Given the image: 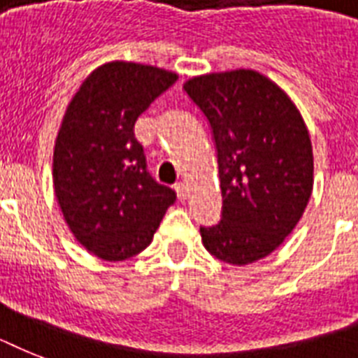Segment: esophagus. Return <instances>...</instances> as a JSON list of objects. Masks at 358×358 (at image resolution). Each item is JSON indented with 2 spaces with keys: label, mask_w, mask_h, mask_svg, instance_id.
<instances>
[{
  "label": "esophagus",
  "mask_w": 358,
  "mask_h": 358,
  "mask_svg": "<svg viewBox=\"0 0 358 358\" xmlns=\"http://www.w3.org/2000/svg\"><path fill=\"white\" fill-rule=\"evenodd\" d=\"M174 189H176L178 201H185V199H187V185H185L184 182H178V184L174 185Z\"/></svg>",
  "instance_id": "1"
}]
</instances>
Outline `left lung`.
Segmentation results:
<instances>
[{
    "label": "left lung",
    "mask_w": 358,
    "mask_h": 358,
    "mask_svg": "<svg viewBox=\"0 0 358 358\" xmlns=\"http://www.w3.org/2000/svg\"><path fill=\"white\" fill-rule=\"evenodd\" d=\"M184 89L213 129L223 195V219L202 227V243L227 264H255L282 245L310 201L308 128L286 91L256 70L195 76Z\"/></svg>",
    "instance_id": "obj_1"
}]
</instances>
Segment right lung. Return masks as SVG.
<instances>
[{
  "instance_id": "1",
  "label": "right lung",
  "mask_w": 358,
  "mask_h": 358,
  "mask_svg": "<svg viewBox=\"0 0 358 358\" xmlns=\"http://www.w3.org/2000/svg\"><path fill=\"white\" fill-rule=\"evenodd\" d=\"M176 80L159 66L109 61L66 108L53 146V189L70 232L106 262L145 250L176 201L146 173L134 134L139 115Z\"/></svg>"
}]
</instances>
